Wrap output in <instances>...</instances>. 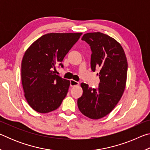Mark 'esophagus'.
Here are the masks:
<instances>
[{
  "label": "esophagus",
  "instance_id": "34e87169",
  "mask_svg": "<svg viewBox=\"0 0 150 150\" xmlns=\"http://www.w3.org/2000/svg\"><path fill=\"white\" fill-rule=\"evenodd\" d=\"M79 83L77 82V81H76L73 79H71L70 80V85L71 87H74V86H77L79 85Z\"/></svg>",
  "mask_w": 150,
  "mask_h": 150
}]
</instances>
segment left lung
Wrapping results in <instances>:
<instances>
[{
	"label": "left lung",
	"mask_w": 150,
	"mask_h": 150,
	"mask_svg": "<svg viewBox=\"0 0 150 150\" xmlns=\"http://www.w3.org/2000/svg\"><path fill=\"white\" fill-rule=\"evenodd\" d=\"M81 40L91 46V69H100V83L96 88L81 83L83 93L77 105L83 115L97 120L108 115L120 100L126 87L128 62L120 43L108 35L87 33Z\"/></svg>",
	"instance_id": "left-lung-1"
}]
</instances>
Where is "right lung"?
Returning a JSON list of instances; mask_svg holds the SVG:
<instances>
[{
    "mask_svg": "<svg viewBox=\"0 0 150 150\" xmlns=\"http://www.w3.org/2000/svg\"><path fill=\"white\" fill-rule=\"evenodd\" d=\"M82 33H50L28 48L22 58L21 79L25 98L38 112L47 113L59 107L67 95L69 80L54 74L57 64L79 39Z\"/></svg>",
    "mask_w": 150,
    "mask_h": 150,
    "instance_id": "1",
    "label": "right lung"
}]
</instances>
